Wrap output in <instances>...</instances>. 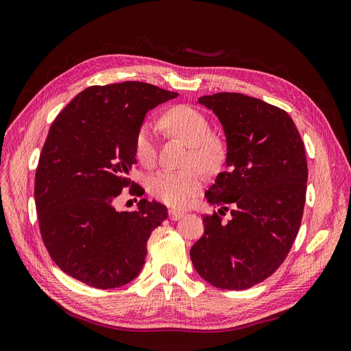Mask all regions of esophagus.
Instances as JSON below:
<instances>
[{
  "label": "esophagus",
  "instance_id": "obj_1",
  "mask_svg": "<svg viewBox=\"0 0 351 351\" xmlns=\"http://www.w3.org/2000/svg\"><path fill=\"white\" fill-rule=\"evenodd\" d=\"M184 215H185L184 212L176 210V209H169V218H171L172 221H178V219H180Z\"/></svg>",
  "mask_w": 351,
  "mask_h": 351
}]
</instances>
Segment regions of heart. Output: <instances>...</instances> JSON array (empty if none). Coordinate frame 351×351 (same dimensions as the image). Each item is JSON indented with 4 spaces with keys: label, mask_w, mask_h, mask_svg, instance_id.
<instances>
[{
    "label": "heart",
    "mask_w": 351,
    "mask_h": 351,
    "mask_svg": "<svg viewBox=\"0 0 351 351\" xmlns=\"http://www.w3.org/2000/svg\"><path fill=\"white\" fill-rule=\"evenodd\" d=\"M160 126L172 136L191 146L188 165L197 163L208 171L217 169L226 158L228 147L221 136L210 133L208 117L186 104L167 109L160 117ZM134 150L139 162L152 166L158 155L156 132L143 123L134 138ZM199 166H189L178 171H160L150 176L147 189L156 199L172 208H185L199 192L205 182V172Z\"/></svg>",
    "instance_id": "obj_1"
}]
</instances>
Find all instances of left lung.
<instances>
[{
  "instance_id": "8db88e82",
  "label": "left lung",
  "mask_w": 351,
  "mask_h": 351,
  "mask_svg": "<svg viewBox=\"0 0 351 351\" xmlns=\"http://www.w3.org/2000/svg\"><path fill=\"white\" fill-rule=\"evenodd\" d=\"M225 130L226 171L206 199L205 232L191 248L197 274L221 289H247L276 272L298 234L307 192L304 142L288 113L241 93L199 97ZM232 204V219L221 222Z\"/></svg>"
}]
</instances>
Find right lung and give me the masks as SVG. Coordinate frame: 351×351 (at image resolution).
I'll return each instance as SVG.
<instances>
[{
    "instance_id": "obj_1",
    "label": "right lung",
    "mask_w": 351,
    "mask_h": 351,
    "mask_svg": "<svg viewBox=\"0 0 351 351\" xmlns=\"http://www.w3.org/2000/svg\"><path fill=\"white\" fill-rule=\"evenodd\" d=\"M178 93L142 82L91 86L58 113L41 149L34 197L51 260L67 276L100 289L130 282L142 271L147 239L166 218L159 202L114 208L121 191L142 195L128 175L134 138L147 110Z\"/></svg>"
}]
</instances>
